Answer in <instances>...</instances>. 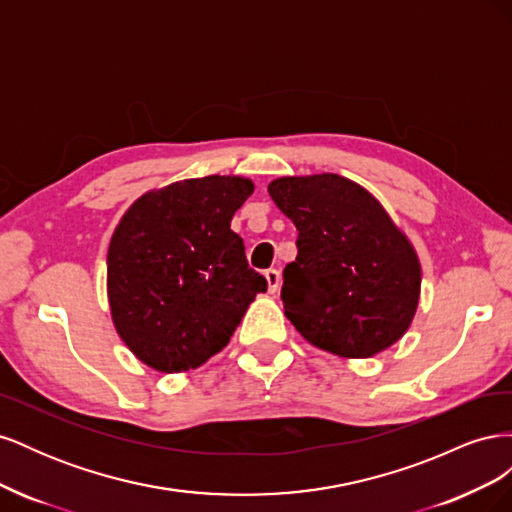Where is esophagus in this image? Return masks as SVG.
<instances>
[{"label":"esophagus","mask_w":512,"mask_h":512,"mask_svg":"<svg viewBox=\"0 0 512 512\" xmlns=\"http://www.w3.org/2000/svg\"><path fill=\"white\" fill-rule=\"evenodd\" d=\"M265 280H267V286H269V292H277L280 290V284H282V273L277 269H269L265 271Z\"/></svg>","instance_id":"1"}]
</instances>
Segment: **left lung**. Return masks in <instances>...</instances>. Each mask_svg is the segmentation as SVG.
I'll use <instances>...</instances> for the list:
<instances>
[{
	"mask_svg": "<svg viewBox=\"0 0 512 512\" xmlns=\"http://www.w3.org/2000/svg\"><path fill=\"white\" fill-rule=\"evenodd\" d=\"M267 190L299 230L282 286L294 329L344 359L399 342L421 297V262L378 200L333 173L280 177Z\"/></svg>",
	"mask_w": 512,
	"mask_h": 512,
	"instance_id": "left-lung-1",
	"label": "left lung"
}]
</instances>
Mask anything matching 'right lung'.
<instances>
[{
  "label": "right lung",
  "mask_w": 512,
  "mask_h": 512,
  "mask_svg": "<svg viewBox=\"0 0 512 512\" xmlns=\"http://www.w3.org/2000/svg\"><path fill=\"white\" fill-rule=\"evenodd\" d=\"M245 177L183 179L134 200L106 256L113 324L136 359L179 374L218 354L267 280L230 230Z\"/></svg>",
  "instance_id": "1"
}]
</instances>
